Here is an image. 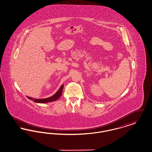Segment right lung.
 Listing matches in <instances>:
<instances>
[{
    "instance_id": "1",
    "label": "right lung",
    "mask_w": 152,
    "mask_h": 152,
    "mask_svg": "<svg viewBox=\"0 0 152 152\" xmlns=\"http://www.w3.org/2000/svg\"><path fill=\"white\" fill-rule=\"evenodd\" d=\"M63 85L61 86V87L60 88V89L58 90V92L53 95L52 96H51L50 97L47 98V99H33L32 97H27L32 100V101L35 102H38V103H45V102H52V101H56V100L58 99L61 95L62 94V91H63Z\"/></svg>"
}]
</instances>
